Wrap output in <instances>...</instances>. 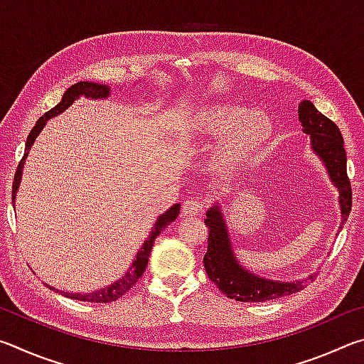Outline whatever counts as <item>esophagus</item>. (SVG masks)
I'll return each instance as SVG.
<instances>
[{"label": "esophagus", "mask_w": 364, "mask_h": 364, "mask_svg": "<svg viewBox=\"0 0 364 364\" xmlns=\"http://www.w3.org/2000/svg\"><path fill=\"white\" fill-rule=\"evenodd\" d=\"M204 207H205L204 200L199 199V197H194V199L191 197V199L184 200L181 210H183V215H186V217H196V215L202 213Z\"/></svg>", "instance_id": "34e87169"}]
</instances>
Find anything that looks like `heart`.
<instances>
[{
  "mask_svg": "<svg viewBox=\"0 0 364 364\" xmlns=\"http://www.w3.org/2000/svg\"><path fill=\"white\" fill-rule=\"evenodd\" d=\"M188 132L205 139L221 138L210 157L213 170L239 167L271 139L273 123L262 110L232 104H208L188 120Z\"/></svg>",
  "mask_w": 364,
  "mask_h": 364,
  "instance_id": "b5f03b06",
  "label": "heart"
}]
</instances>
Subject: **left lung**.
I'll return each instance as SVG.
<instances>
[{
  "label": "left lung",
  "instance_id": "obj_1",
  "mask_svg": "<svg viewBox=\"0 0 364 364\" xmlns=\"http://www.w3.org/2000/svg\"><path fill=\"white\" fill-rule=\"evenodd\" d=\"M299 120L304 127V133L310 134L311 149L323 160L332 183L338 189V204L342 212L341 225H343L352 210V184L347 176V154L342 133L336 123L319 112L311 101H301L299 104ZM218 207L208 208L207 218L204 220L208 228V247L204 255L208 279L217 284L226 297L237 301H267L299 292L304 287V282L269 281L252 274L241 267L234 257L226 221ZM310 279H313V274Z\"/></svg>",
  "mask_w": 364,
  "mask_h": 364
}]
</instances>
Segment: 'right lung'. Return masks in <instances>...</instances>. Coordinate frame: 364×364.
Returning <instances> with one entry per match:
<instances>
[{
	"mask_svg": "<svg viewBox=\"0 0 364 364\" xmlns=\"http://www.w3.org/2000/svg\"><path fill=\"white\" fill-rule=\"evenodd\" d=\"M109 93H110V88L107 85H100V83H93V82H78L75 85H72L70 88L65 91L64 96H63V101H60L56 107H53L51 110H48L45 115L40 117L38 122L35 123V127L32 128V132H30V134H28L27 143H26V152H23V157L21 159L19 165H17V170H16V175H14V183H12V204H14L17 189H19L23 164H26V159L28 156L30 147H32V144L35 143V139L40 134V132L43 130V127L46 125V122L49 119H53V117H56L58 114L64 112V110L69 107L70 104L80 96L93 97V100H104V97L109 96ZM178 213H180V204H175L173 207H170L164 215H160V217L156 221V225H154V228H152L149 237L146 239L143 247H141V250L136 254V258L133 260L132 267L128 268L127 273L123 274L119 281L112 282L110 286L101 289V291H95V292H88V294L63 292V291H59V289H54V287L48 286V284L46 286L51 289V291L58 292L60 295H65V297L73 299V300L93 301V304H109V301H115L117 299H120L123 294H127L128 291H130V289L134 284H136L141 276H143L144 269L147 267V262H149V255H151L154 241H156V237L171 223V221L176 220Z\"/></svg>",
	"mask_w": 364,
	"mask_h": 364,
	"instance_id": "obj_1",
	"label": "right lung"
}]
</instances>
